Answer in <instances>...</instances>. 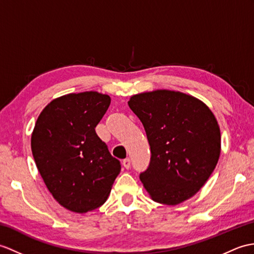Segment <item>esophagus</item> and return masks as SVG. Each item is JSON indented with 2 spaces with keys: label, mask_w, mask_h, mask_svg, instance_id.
Instances as JSON below:
<instances>
[{
  "label": "esophagus",
  "mask_w": 254,
  "mask_h": 254,
  "mask_svg": "<svg viewBox=\"0 0 254 254\" xmlns=\"http://www.w3.org/2000/svg\"><path fill=\"white\" fill-rule=\"evenodd\" d=\"M122 164H123V167H125L126 169H129V168H131V160H129L128 158H127V159H125V160L122 161Z\"/></svg>",
  "instance_id": "obj_1"
}]
</instances>
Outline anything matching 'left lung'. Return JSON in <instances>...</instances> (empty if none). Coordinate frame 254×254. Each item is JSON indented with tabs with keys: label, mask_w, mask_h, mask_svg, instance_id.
<instances>
[{
	"label": "left lung",
	"mask_w": 254,
	"mask_h": 254,
	"mask_svg": "<svg viewBox=\"0 0 254 254\" xmlns=\"http://www.w3.org/2000/svg\"><path fill=\"white\" fill-rule=\"evenodd\" d=\"M128 107L143 123L149 167L139 179L156 202L176 205L196 194L221 154V131L211 109L188 94L156 90L136 94Z\"/></svg>",
	"instance_id": "8db88e82"
}]
</instances>
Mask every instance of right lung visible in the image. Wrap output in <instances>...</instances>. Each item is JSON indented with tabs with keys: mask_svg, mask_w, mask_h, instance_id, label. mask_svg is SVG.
<instances>
[{
	"mask_svg": "<svg viewBox=\"0 0 254 254\" xmlns=\"http://www.w3.org/2000/svg\"><path fill=\"white\" fill-rule=\"evenodd\" d=\"M110 97L95 91L53 99L31 135L35 164L47 190L69 211L86 213L107 200L121 171L95 132Z\"/></svg>",
	"mask_w": 254,
	"mask_h": 254,
	"instance_id": "add662e5",
	"label": "right lung"
}]
</instances>
